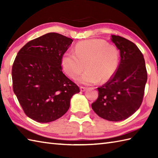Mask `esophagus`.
<instances>
[{
    "label": "esophagus",
    "mask_w": 158,
    "mask_h": 158,
    "mask_svg": "<svg viewBox=\"0 0 158 158\" xmlns=\"http://www.w3.org/2000/svg\"><path fill=\"white\" fill-rule=\"evenodd\" d=\"M86 88L85 87H80V90H81V92H85L86 90Z\"/></svg>",
    "instance_id": "1"
}]
</instances>
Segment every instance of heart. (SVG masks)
I'll return each mask as SVG.
<instances>
[{
    "label": "heart",
    "instance_id": "obj_1",
    "mask_svg": "<svg viewBox=\"0 0 158 158\" xmlns=\"http://www.w3.org/2000/svg\"><path fill=\"white\" fill-rule=\"evenodd\" d=\"M119 62V51L115 46L102 39H92L77 43L75 53L66 52L61 58V64L70 78L76 79L84 70L79 81L91 85L109 81L115 75Z\"/></svg>",
    "mask_w": 158,
    "mask_h": 158
}]
</instances>
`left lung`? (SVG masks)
<instances>
[{"instance_id": "obj_1", "label": "left lung", "mask_w": 158, "mask_h": 158, "mask_svg": "<svg viewBox=\"0 0 158 158\" xmlns=\"http://www.w3.org/2000/svg\"><path fill=\"white\" fill-rule=\"evenodd\" d=\"M111 41L120 52V62L109 81L98 88L92 108L102 118L119 122L128 118L141 105L147 73L143 55L135 43L119 36Z\"/></svg>"}]
</instances>
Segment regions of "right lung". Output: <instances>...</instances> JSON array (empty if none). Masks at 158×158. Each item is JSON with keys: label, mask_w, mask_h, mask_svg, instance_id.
I'll return each instance as SVG.
<instances>
[{"label": "right lung", "mask_w": 158, "mask_h": 158, "mask_svg": "<svg viewBox=\"0 0 158 158\" xmlns=\"http://www.w3.org/2000/svg\"><path fill=\"white\" fill-rule=\"evenodd\" d=\"M72 42L58 33H48L26 43L14 60L13 92L26 115L36 122L59 119L80 91L62 70V56Z\"/></svg>", "instance_id": "add662e5"}]
</instances>
